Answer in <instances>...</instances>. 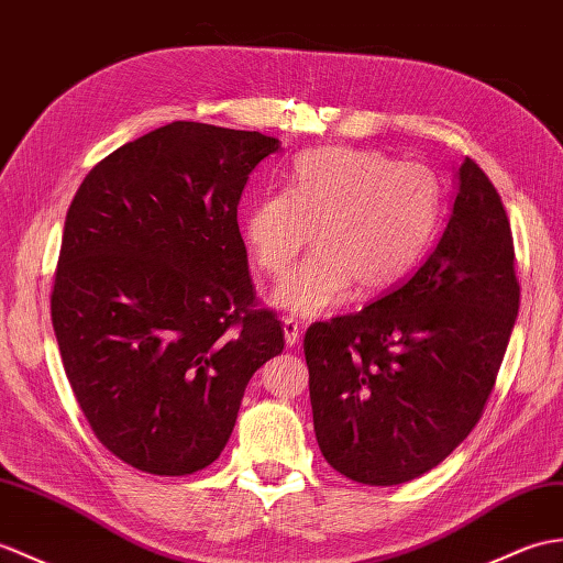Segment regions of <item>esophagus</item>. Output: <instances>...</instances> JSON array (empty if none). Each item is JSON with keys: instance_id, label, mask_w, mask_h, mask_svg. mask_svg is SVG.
Here are the masks:
<instances>
[{"instance_id": "1", "label": "esophagus", "mask_w": 563, "mask_h": 563, "mask_svg": "<svg viewBox=\"0 0 563 563\" xmlns=\"http://www.w3.org/2000/svg\"><path fill=\"white\" fill-rule=\"evenodd\" d=\"M283 331H285V343L287 347H295L299 343V333H302V325H299L297 319L285 317L283 319Z\"/></svg>"}]
</instances>
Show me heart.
<instances>
[{
  "label": "heart",
  "mask_w": 563,
  "mask_h": 563,
  "mask_svg": "<svg viewBox=\"0 0 563 563\" xmlns=\"http://www.w3.org/2000/svg\"><path fill=\"white\" fill-rule=\"evenodd\" d=\"M441 213L434 173L378 151L325 146L299 155L287 191L264 194L244 216V242L271 276L317 242L273 290V305L319 317L355 283L360 295L398 283L422 256Z\"/></svg>",
  "instance_id": "b5f03b06"
}]
</instances>
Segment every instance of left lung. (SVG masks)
<instances>
[{
  "label": "left lung",
  "mask_w": 563,
  "mask_h": 563,
  "mask_svg": "<svg viewBox=\"0 0 563 563\" xmlns=\"http://www.w3.org/2000/svg\"><path fill=\"white\" fill-rule=\"evenodd\" d=\"M439 244L408 280L305 335L323 459L362 485L437 467L479 422L520 305L514 234L475 161L455 175Z\"/></svg>",
  "instance_id": "left-lung-1"
}]
</instances>
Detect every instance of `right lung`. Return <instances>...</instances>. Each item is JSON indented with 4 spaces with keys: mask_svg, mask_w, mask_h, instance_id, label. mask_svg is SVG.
Returning a JSON list of instances; mask_svg holds the SVG:
<instances>
[{
    "mask_svg": "<svg viewBox=\"0 0 563 563\" xmlns=\"http://www.w3.org/2000/svg\"><path fill=\"white\" fill-rule=\"evenodd\" d=\"M258 132L173 122L100 161L64 222L49 309L78 408L151 475L211 465L254 372L283 352L238 225Z\"/></svg>",
    "mask_w": 563,
    "mask_h": 563,
    "instance_id": "1",
    "label": "right lung"
}]
</instances>
